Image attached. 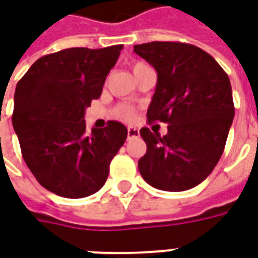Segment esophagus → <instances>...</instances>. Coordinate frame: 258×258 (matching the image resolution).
Instances as JSON below:
<instances>
[{
  "instance_id": "34e87169",
  "label": "esophagus",
  "mask_w": 258,
  "mask_h": 258,
  "mask_svg": "<svg viewBox=\"0 0 258 258\" xmlns=\"http://www.w3.org/2000/svg\"><path fill=\"white\" fill-rule=\"evenodd\" d=\"M140 135V131L135 128V127H128L127 130V138L131 140V138H135V137H138Z\"/></svg>"
}]
</instances>
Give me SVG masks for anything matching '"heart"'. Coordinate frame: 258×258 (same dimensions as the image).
I'll use <instances>...</instances> for the list:
<instances>
[{"label": "heart", "mask_w": 258, "mask_h": 258, "mask_svg": "<svg viewBox=\"0 0 258 258\" xmlns=\"http://www.w3.org/2000/svg\"><path fill=\"white\" fill-rule=\"evenodd\" d=\"M141 66H145L144 63H135L134 64V70L135 69L141 68ZM114 113H116V116H117L118 118H121V120H125V121H131V120H134L135 118V112L134 109L131 106H127V105H120V106L116 107V110H114Z\"/></svg>", "instance_id": "obj_1"}]
</instances>
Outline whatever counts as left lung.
I'll list each match as a JSON object with an SVG mask.
<instances>
[{
  "label": "left lung",
  "mask_w": 258,
  "mask_h": 258,
  "mask_svg": "<svg viewBox=\"0 0 258 258\" xmlns=\"http://www.w3.org/2000/svg\"><path fill=\"white\" fill-rule=\"evenodd\" d=\"M134 52L157 72L148 121L168 124L164 137L141 128L148 146L138 162L141 175L156 189H190L210 175L225 148L235 116L229 77L190 44L146 42Z\"/></svg>",
  "instance_id": "obj_1"
}]
</instances>
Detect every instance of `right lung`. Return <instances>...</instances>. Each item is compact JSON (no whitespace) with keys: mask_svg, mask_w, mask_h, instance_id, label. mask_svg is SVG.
<instances>
[{"mask_svg":"<svg viewBox=\"0 0 258 258\" xmlns=\"http://www.w3.org/2000/svg\"><path fill=\"white\" fill-rule=\"evenodd\" d=\"M123 45L68 48L42 56L15 90L12 124L22 156L40 184L52 194L80 199L106 182L109 164L127 128L109 121L85 130V109L98 99Z\"/></svg>","mask_w":258,"mask_h":258,"instance_id":"right-lung-1","label":"right lung"}]
</instances>
